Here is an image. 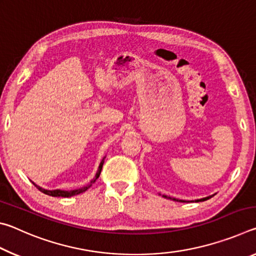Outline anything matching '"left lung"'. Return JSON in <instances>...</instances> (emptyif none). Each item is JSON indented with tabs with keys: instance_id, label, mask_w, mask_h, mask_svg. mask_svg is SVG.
<instances>
[{
	"instance_id": "obj_1",
	"label": "left lung",
	"mask_w": 256,
	"mask_h": 256,
	"mask_svg": "<svg viewBox=\"0 0 256 256\" xmlns=\"http://www.w3.org/2000/svg\"><path fill=\"white\" fill-rule=\"evenodd\" d=\"M164 198H166V196H164ZM211 196H208V198H201V200H196V202H198V201H206V200H208V198H210ZM172 200L174 201H182V200H177V198H172ZM182 202H184V201H182Z\"/></svg>"
}]
</instances>
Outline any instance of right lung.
Returning a JSON list of instances; mask_svg holds the SVG:
<instances>
[{
  "label": "right lung",
  "mask_w": 256,
  "mask_h": 256,
  "mask_svg": "<svg viewBox=\"0 0 256 256\" xmlns=\"http://www.w3.org/2000/svg\"><path fill=\"white\" fill-rule=\"evenodd\" d=\"M102 164H104V160L100 162V164H99V168H98V172L96 176H94V178L90 182L89 185L84 186V188H78V190H44L40 188V186H37L36 184L34 183V185L36 186V188L40 190V192L47 194V196H62V198H70V196H76V194H80L82 192H84V190H88L90 186H92L94 182H96V180L99 177V175H100V172H102Z\"/></svg>",
  "instance_id": "right-lung-1"
}]
</instances>
